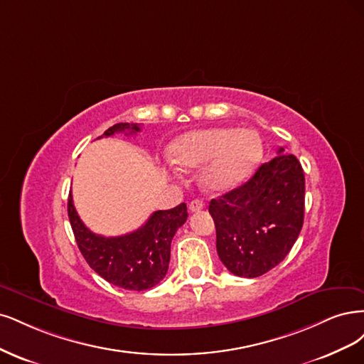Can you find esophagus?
Here are the masks:
<instances>
[{
    "mask_svg": "<svg viewBox=\"0 0 364 364\" xmlns=\"http://www.w3.org/2000/svg\"><path fill=\"white\" fill-rule=\"evenodd\" d=\"M204 208V203L201 201V199H193V201H191L189 204V210L191 212H199V210Z\"/></svg>",
    "mask_w": 364,
    "mask_h": 364,
    "instance_id": "34e87169",
    "label": "esophagus"
}]
</instances>
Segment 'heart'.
I'll return each mask as SVG.
<instances>
[{
  "label": "heart",
  "mask_w": 364,
  "mask_h": 364,
  "mask_svg": "<svg viewBox=\"0 0 364 364\" xmlns=\"http://www.w3.org/2000/svg\"><path fill=\"white\" fill-rule=\"evenodd\" d=\"M171 159L180 168H199L210 191L236 187L260 165L263 142L248 128H205L181 136L171 148Z\"/></svg>",
  "instance_id": "1"
}]
</instances>
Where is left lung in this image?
I'll list each match as a JSON object with an SVG mask.
<instances>
[{
    "label": "left lung",
    "mask_w": 364,
    "mask_h": 364,
    "mask_svg": "<svg viewBox=\"0 0 364 364\" xmlns=\"http://www.w3.org/2000/svg\"><path fill=\"white\" fill-rule=\"evenodd\" d=\"M304 196L301 163L279 148L248 181L210 201L218 255L231 274L255 278L284 260L304 224Z\"/></svg>",
    "instance_id": "left-lung-1"
}]
</instances>
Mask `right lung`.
Segmentation results:
<instances>
[{
	"label": "right lung",
	"instance_id": "add662e5",
	"mask_svg": "<svg viewBox=\"0 0 364 364\" xmlns=\"http://www.w3.org/2000/svg\"><path fill=\"white\" fill-rule=\"evenodd\" d=\"M137 132V124L121 122L105 130L102 136ZM68 216L78 250L93 271L116 287L140 291L154 287L165 278L171 260V242L187 219V207L183 203L171 210H159L136 231L116 237L92 232L83 224L74 207L73 193L68 198Z\"/></svg>",
	"mask_w": 364,
	"mask_h": 364
}]
</instances>
